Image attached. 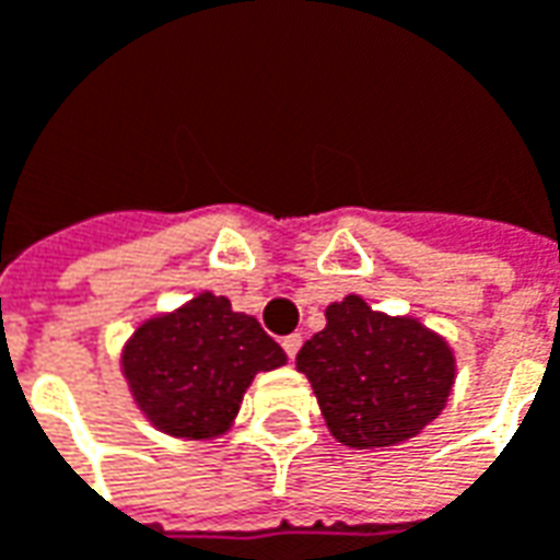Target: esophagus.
Instances as JSON below:
<instances>
[{
    "instance_id": "1",
    "label": "esophagus",
    "mask_w": 560,
    "mask_h": 560,
    "mask_svg": "<svg viewBox=\"0 0 560 560\" xmlns=\"http://www.w3.org/2000/svg\"><path fill=\"white\" fill-rule=\"evenodd\" d=\"M281 348H284V353H288V357H296V351H300V348H303V336H300V332H291V336H284V339H281Z\"/></svg>"
}]
</instances>
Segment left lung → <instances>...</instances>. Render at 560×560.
Here are the masks:
<instances>
[{"mask_svg":"<svg viewBox=\"0 0 560 560\" xmlns=\"http://www.w3.org/2000/svg\"><path fill=\"white\" fill-rule=\"evenodd\" d=\"M296 369L312 381L329 432L360 450L420 434L456 375L441 336L413 317L372 312L360 296L329 305L327 327L305 341Z\"/></svg>","mask_w":560,"mask_h":560,"instance_id":"8db88e82","label":"left lung"}]
</instances>
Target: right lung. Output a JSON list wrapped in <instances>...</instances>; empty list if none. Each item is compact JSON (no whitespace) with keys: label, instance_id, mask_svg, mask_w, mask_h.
<instances>
[{"label":"right lung","instance_id":"1","mask_svg":"<svg viewBox=\"0 0 560 560\" xmlns=\"http://www.w3.org/2000/svg\"><path fill=\"white\" fill-rule=\"evenodd\" d=\"M279 365L284 351L255 317L212 293L147 320L122 353L140 411L176 438L224 432L252 377Z\"/></svg>","mask_w":560,"mask_h":560}]
</instances>
